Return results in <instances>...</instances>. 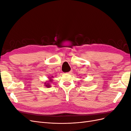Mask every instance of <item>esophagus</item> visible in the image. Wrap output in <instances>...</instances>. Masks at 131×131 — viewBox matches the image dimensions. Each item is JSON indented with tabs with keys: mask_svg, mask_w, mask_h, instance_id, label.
Returning a JSON list of instances; mask_svg holds the SVG:
<instances>
[{
	"mask_svg": "<svg viewBox=\"0 0 131 131\" xmlns=\"http://www.w3.org/2000/svg\"><path fill=\"white\" fill-rule=\"evenodd\" d=\"M73 72V70H71L70 71V72H68V74H72V73Z\"/></svg>",
	"mask_w": 131,
	"mask_h": 131,
	"instance_id": "esophagus-1",
	"label": "esophagus"
}]
</instances>
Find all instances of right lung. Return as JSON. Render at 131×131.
I'll use <instances>...</instances> for the list:
<instances>
[{
    "instance_id": "right-lung-1",
    "label": "right lung",
    "mask_w": 131,
    "mask_h": 131,
    "mask_svg": "<svg viewBox=\"0 0 131 131\" xmlns=\"http://www.w3.org/2000/svg\"><path fill=\"white\" fill-rule=\"evenodd\" d=\"M52 78H53L52 76L51 77H49V81L45 82V83H44L45 85H44V86H45V87H46V88H50V87H51L50 83H51V82H52V81H53Z\"/></svg>"
}]
</instances>
